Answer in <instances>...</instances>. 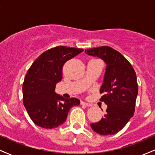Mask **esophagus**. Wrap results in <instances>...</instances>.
Masks as SVG:
<instances>
[{"label":"esophagus","mask_w":155,"mask_h":155,"mask_svg":"<svg viewBox=\"0 0 155 155\" xmlns=\"http://www.w3.org/2000/svg\"><path fill=\"white\" fill-rule=\"evenodd\" d=\"M81 104L84 105V106H92L90 104H88V103H87V102H84V101H81Z\"/></svg>","instance_id":"34e87169"}]
</instances>
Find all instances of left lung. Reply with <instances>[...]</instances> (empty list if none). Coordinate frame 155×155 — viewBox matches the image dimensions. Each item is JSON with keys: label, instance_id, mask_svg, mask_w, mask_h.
Instances as JSON below:
<instances>
[{"label": "left lung", "instance_id": "8db88e82", "mask_svg": "<svg viewBox=\"0 0 155 155\" xmlns=\"http://www.w3.org/2000/svg\"><path fill=\"white\" fill-rule=\"evenodd\" d=\"M90 56L97 57L106 64L101 101L107 105L106 114L91 128L100 135L118 133L133 116L138 95L136 74L128 60L111 47L104 46L85 50ZM103 111V110H102Z\"/></svg>", "mask_w": 155, "mask_h": 155}]
</instances>
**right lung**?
I'll use <instances>...</instances> for the list:
<instances>
[{"label": "right lung", "mask_w": 155, "mask_h": 155, "mask_svg": "<svg viewBox=\"0 0 155 155\" xmlns=\"http://www.w3.org/2000/svg\"><path fill=\"white\" fill-rule=\"evenodd\" d=\"M83 51L56 47L44 51L28 69L22 85L23 104L34 123L51 129L66 120L69 110L80 104L78 98H65L55 92V86L63 79V65Z\"/></svg>", "instance_id": "obj_1"}]
</instances>
